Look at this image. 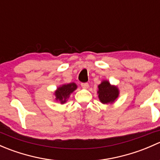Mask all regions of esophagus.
<instances>
[{"instance_id":"34e87169","label":"esophagus","mask_w":160,"mask_h":160,"mask_svg":"<svg viewBox=\"0 0 160 160\" xmlns=\"http://www.w3.org/2000/svg\"><path fill=\"white\" fill-rule=\"evenodd\" d=\"M81 87L84 89H88L89 88V83H81Z\"/></svg>"}]
</instances>
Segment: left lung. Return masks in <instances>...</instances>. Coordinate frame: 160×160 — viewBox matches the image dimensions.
Listing matches in <instances>:
<instances>
[{
  "instance_id": "1",
  "label": "left lung",
  "mask_w": 160,
  "mask_h": 160,
  "mask_svg": "<svg viewBox=\"0 0 160 160\" xmlns=\"http://www.w3.org/2000/svg\"><path fill=\"white\" fill-rule=\"evenodd\" d=\"M98 97L103 104L113 102L118 96V90L116 87L111 86L108 81H103L98 86Z\"/></svg>"
}]
</instances>
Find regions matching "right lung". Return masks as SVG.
I'll return each mask as SVG.
<instances>
[{
	"mask_svg": "<svg viewBox=\"0 0 160 160\" xmlns=\"http://www.w3.org/2000/svg\"><path fill=\"white\" fill-rule=\"evenodd\" d=\"M76 88H77V85L74 83L62 85V87L58 88L55 93L56 96V100H59L62 104H63L64 102H66V99L68 98L69 95L72 92H73V90H75Z\"/></svg>",
	"mask_w": 160,
	"mask_h": 160,
	"instance_id": "right-lung-1",
	"label": "right lung"
}]
</instances>
